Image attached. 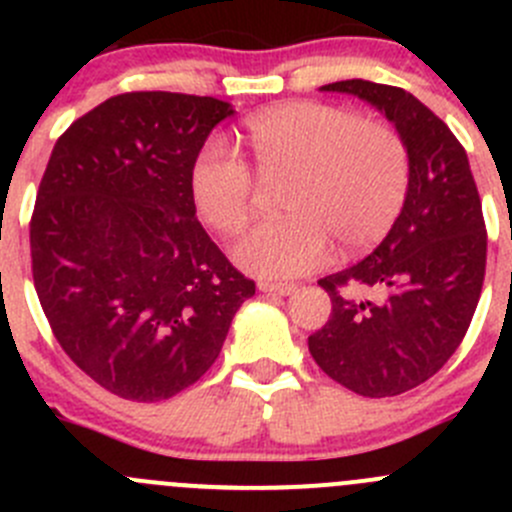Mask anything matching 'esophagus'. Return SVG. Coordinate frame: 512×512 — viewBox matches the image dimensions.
Segmentation results:
<instances>
[{"mask_svg": "<svg viewBox=\"0 0 512 512\" xmlns=\"http://www.w3.org/2000/svg\"><path fill=\"white\" fill-rule=\"evenodd\" d=\"M257 289L265 294H275V297H287V294H292L297 287L285 285V282H260Z\"/></svg>", "mask_w": 512, "mask_h": 512, "instance_id": "34e87169", "label": "esophagus"}]
</instances>
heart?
<instances>
[{"label":"heart","mask_w":512,"mask_h":512,"mask_svg":"<svg viewBox=\"0 0 512 512\" xmlns=\"http://www.w3.org/2000/svg\"><path fill=\"white\" fill-rule=\"evenodd\" d=\"M242 138L262 175H287V218L250 227L232 245L240 270L262 280H289L317 270L332 255H359L384 240L409 195V151L399 133L347 108L287 101L252 113ZM255 178L223 136H210L190 165L195 210L213 230L245 225Z\"/></svg>","instance_id":"heart-1"}]
</instances>
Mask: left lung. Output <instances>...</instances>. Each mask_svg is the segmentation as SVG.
Returning a JSON list of instances; mask_svg holds the SVG:
<instances>
[{"instance_id":"left-lung-1","label":"left lung","mask_w":512,"mask_h":512,"mask_svg":"<svg viewBox=\"0 0 512 512\" xmlns=\"http://www.w3.org/2000/svg\"><path fill=\"white\" fill-rule=\"evenodd\" d=\"M322 91L359 96L394 123L409 151V195L381 245L319 285L332 317L309 354L337 384L369 399L431 379L471 327L485 275L483 210L451 128L409 91L364 79Z\"/></svg>"}]
</instances>
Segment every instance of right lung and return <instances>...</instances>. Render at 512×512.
Returning a JSON list of instances; mask_svg holds the SVG:
<instances>
[{"mask_svg":"<svg viewBox=\"0 0 512 512\" xmlns=\"http://www.w3.org/2000/svg\"><path fill=\"white\" fill-rule=\"evenodd\" d=\"M232 113L213 96L121 94L51 151L29 227L34 287L61 349L121 399L193 386L255 294L190 195L195 153Z\"/></svg>","mask_w":512,"mask_h":512,"instance_id":"add662e5","label":"right lung"}]
</instances>
